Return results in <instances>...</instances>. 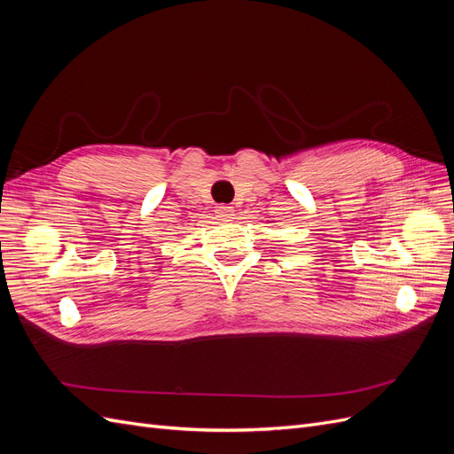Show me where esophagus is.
Masks as SVG:
<instances>
[{
  "instance_id": "esophagus-1",
  "label": "esophagus",
  "mask_w": 454,
  "mask_h": 454,
  "mask_svg": "<svg viewBox=\"0 0 454 454\" xmlns=\"http://www.w3.org/2000/svg\"><path fill=\"white\" fill-rule=\"evenodd\" d=\"M215 214H217L219 219H225V222H229V219H232V215H235V212H232L231 206H225V204L223 206H217Z\"/></svg>"
}]
</instances>
